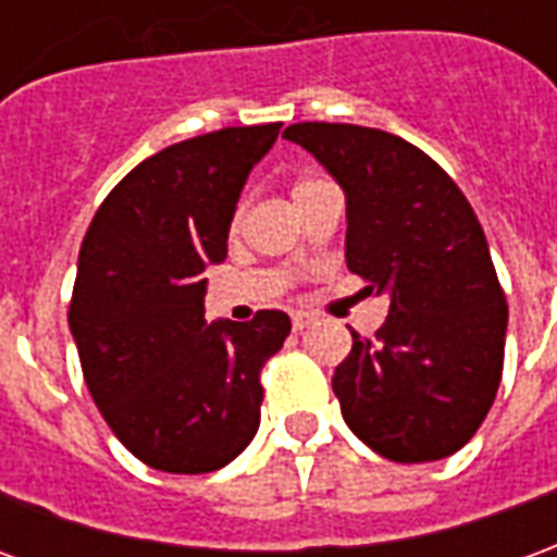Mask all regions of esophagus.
Masks as SVG:
<instances>
[{"instance_id": "34e87169", "label": "esophagus", "mask_w": 557, "mask_h": 557, "mask_svg": "<svg viewBox=\"0 0 557 557\" xmlns=\"http://www.w3.org/2000/svg\"><path fill=\"white\" fill-rule=\"evenodd\" d=\"M313 322L315 315L307 313V310H295V313H292V327H295V331H304V327H310Z\"/></svg>"}]
</instances>
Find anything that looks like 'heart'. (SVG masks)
Listing matches in <instances>:
<instances>
[{
  "label": "heart",
  "mask_w": 557,
  "mask_h": 557,
  "mask_svg": "<svg viewBox=\"0 0 557 557\" xmlns=\"http://www.w3.org/2000/svg\"><path fill=\"white\" fill-rule=\"evenodd\" d=\"M322 178H313V175H304V178H298V182H295V190H292V194L295 196H301V194H310V190H315V187H322Z\"/></svg>",
  "instance_id": "obj_1"
}]
</instances>
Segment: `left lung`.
<instances>
[{
	"mask_svg": "<svg viewBox=\"0 0 557 557\" xmlns=\"http://www.w3.org/2000/svg\"><path fill=\"white\" fill-rule=\"evenodd\" d=\"M283 137L343 187L346 265L391 301L375 339L351 331L334 370L343 420L394 462L456 454L498 394L507 334L474 208L430 154L385 131L298 122Z\"/></svg>",
	"mask_w": 557,
	"mask_h": 557,
	"instance_id": "8db88e82",
	"label": "left lung"
}]
</instances>
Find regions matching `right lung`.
<instances>
[{"mask_svg":"<svg viewBox=\"0 0 557 557\" xmlns=\"http://www.w3.org/2000/svg\"><path fill=\"white\" fill-rule=\"evenodd\" d=\"M277 134L280 122L223 127L151 154L79 247L67 325L86 385L115 438L158 471H218L259 430V373L289 315L208 325L202 271L226 259L244 182Z\"/></svg>","mask_w":557,"mask_h":557,"instance_id":"right-lung-1","label":"right lung"}]
</instances>
